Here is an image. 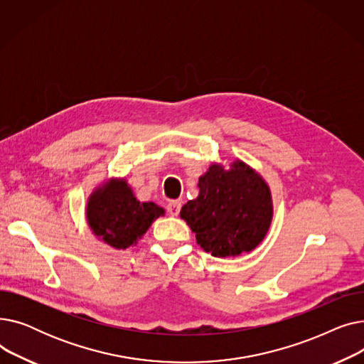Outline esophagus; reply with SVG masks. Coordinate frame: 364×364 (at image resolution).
Masks as SVG:
<instances>
[{"instance_id": "esophagus-1", "label": "esophagus", "mask_w": 364, "mask_h": 364, "mask_svg": "<svg viewBox=\"0 0 364 364\" xmlns=\"http://www.w3.org/2000/svg\"><path fill=\"white\" fill-rule=\"evenodd\" d=\"M180 209H181V202L180 200H171L166 205V211L172 217H177L180 214Z\"/></svg>"}]
</instances>
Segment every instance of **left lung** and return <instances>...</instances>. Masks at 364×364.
<instances>
[{"instance_id": "left-lung-1", "label": "left lung", "mask_w": 364, "mask_h": 364, "mask_svg": "<svg viewBox=\"0 0 364 364\" xmlns=\"http://www.w3.org/2000/svg\"><path fill=\"white\" fill-rule=\"evenodd\" d=\"M198 187L199 196L181 208L180 217L202 250L218 258L254 251L273 220L272 192L259 172L239 159L228 169L213 164Z\"/></svg>"}]
</instances>
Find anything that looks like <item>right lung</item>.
Listing matches in <instances>:
<instances>
[{"label": "right lung", "instance_id": "right-lung-1", "mask_svg": "<svg viewBox=\"0 0 364 364\" xmlns=\"http://www.w3.org/2000/svg\"><path fill=\"white\" fill-rule=\"evenodd\" d=\"M165 209L140 202L125 178H110L90 195L85 217L92 235L114 250H127L149 230Z\"/></svg>", "mask_w": 364, "mask_h": 364}]
</instances>
